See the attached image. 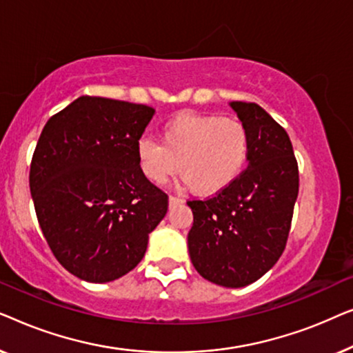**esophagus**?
<instances>
[{"instance_id":"obj_1","label":"esophagus","mask_w":353,"mask_h":353,"mask_svg":"<svg viewBox=\"0 0 353 353\" xmlns=\"http://www.w3.org/2000/svg\"><path fill=\"white\" fill-rule=\"evenodd\" d=\"M181 202H183V199H181V197H178V196L168 197V204H170V207L176 205V204H181Z\"/></svg>"}]
</instances>
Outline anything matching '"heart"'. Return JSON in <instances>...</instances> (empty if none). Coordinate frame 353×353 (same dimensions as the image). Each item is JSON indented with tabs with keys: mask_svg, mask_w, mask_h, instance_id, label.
<instances>
[{
	"mask_svg": "<svg viewBox=\"0 0 353 353\" xmlns=\"http://www.w3.org/2000/svg\"><path fill=\"white\" fill-rule=\"evenodd\" d=\"M250 133L241 120L216 114L180 112L163 123L161 143H137V162L149 181L162 185L181 172L186 185L201 196L228 190L250 159Z\"/></svg>",
	"mask_w": 353,
	"mask_h": 353,
	"instance_id": "1",
	"label": "heart"
}]
</instances>
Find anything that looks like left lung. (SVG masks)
Listing matches in <instances>:
<instances>
[{
	"instance_id": "left-lung-1",
	"label": "left lung",
	"mask_w": 353,
	"mask_h": 353,
	"mask_svg": "<svg viewBox=\"0 0 353 353\" xmlns=\"http://www.w3.org/2000/svg\"><path fill=\"white\" fill-rule=\"evenodd\" d=\"M231 108L250 133V159L239 180L205 201H188V249L197 273L225 288H244L281 257L299 194V167L286 130L255 103Z\"/></svg>"
}]
</instances>
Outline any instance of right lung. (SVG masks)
<instances>
[{"label": "right lung", "mask_w": 353, "mask_h": 353, "mask_svg": "<svg viewBox=\"0 0 353 353\" xmlns=\"http://www.w3.org/2000/svg\"><path fill=\"white\" fill-rule=\"evenodd\" d=\"M156 110L80 96L48 120L30 163V192L46 243L90 283L137 267L168 196L139 170L137 143Z\"/></svg>", "instance_id": "obj_1"}]
</instances>
